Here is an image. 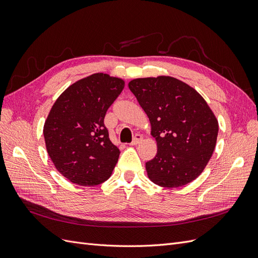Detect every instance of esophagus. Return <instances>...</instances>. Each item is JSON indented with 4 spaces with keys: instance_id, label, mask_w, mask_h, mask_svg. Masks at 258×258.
Masks as SVG:
<instances>
[{
    "instance_id": "obj_1",
    "label": "esophagus",
    "mask_w": 258,
    "mask_h": 258,
    "mask_svg": "<svg viewBox=\"0 0 258 258\" xmlns=\"http://www.w3.org/2000/svg\"><path fill=\"white\" fill-rule=\"evenodd\" d=\"M143 140V137L141 136V135H136L135 136V138H134V140H132V142L130 143V145H137V144H139L140 142H141Z\"/></svg>"
}]
</instances>
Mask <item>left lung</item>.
<instances>
[{
	"label": "left lung",
	"mask_w": 258,
	"mask_h": 258,
	"mask_svg": "<svg viewBox=\"0 0 258 258\" xmlns=\"http://www.w3.org/2000/svg\"><path fill=\"white\" fill-rule=\"evenodd\" d=\"M129 89L150 118L157 142L145 163L151 181L175 188L190 183L212 157L218 122L206 100L189 85L171 76L132 80Z\"/></svg>",
	"instance_id": "8db88e82"
}]
</instances>
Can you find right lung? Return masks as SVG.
<instances>
[{"label":"right lung","mask_w":258,"mask_h":258,"mask_svg":"<svg viewBox=\"0 0 258 258\" xmlns=\"http://www.w3.org/2000/svg\"><path fill=\"white\" fill-rule=\"evenodd\" d=\"M124 82L96 73L68 87L53 103L44 124L46 150L70 182L96 186L111 176L119 157L104 117Z\"/></svg>","instance_id":"1"}]
</instances>
